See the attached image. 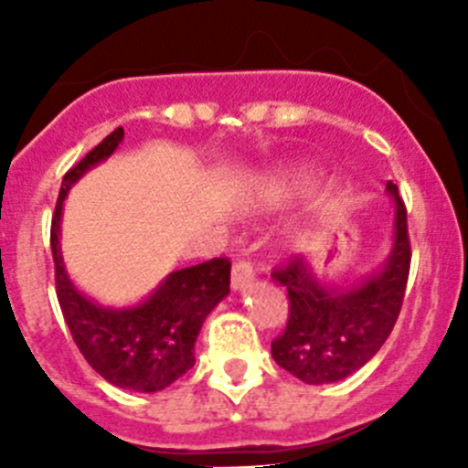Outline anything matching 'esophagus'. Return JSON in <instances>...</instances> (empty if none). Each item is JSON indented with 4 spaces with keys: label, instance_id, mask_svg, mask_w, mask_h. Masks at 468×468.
Here are the masks:
<instances>
[{
    "label": "esophagus",
    "instance_id": "34e87169",
    "mask_svg": "<svg viewBox=\"0 0 468 468\" xmlns=\"http://www.w3.org/2000/svg\"><path fill=\"white\" fill-rule=\"evenodd\" d=\"M251 281H253L251 262H247V261L235 262L233 273H230V285H233V290H244L247 285H251Z\"/></svg>",
    "mask_w": 468,
    "mask_h": 468
}]
</instances>
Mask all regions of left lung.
I'll use <instances>...</instances> for the list:
<instances>
[{
	"label": "left lung",
	"mask_w": 468,
	"mask_h": 468,
	"mask_svg": "<svg viewBox=\"0 0 468 468\" xmlns=\"http://www.w3.org/2000/svg\"><path fill=\"white\" fill-rule=\"evenodd\" d=\"M394 199V244L380 271L357 285L325 287L305 258H287L271 278L287 290L290 317L271 342L278 367L308 385L337 382L365 367L389 337L410 276L408 210L399 187L387 181Z\"/></svg>",
	"instance_id": "left-lung-1"
}]
</instances>
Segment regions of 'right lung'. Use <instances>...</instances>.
Segmentation results:
<instances>
[{"label": "right lung", "instance_id": "obj_1", "mask_svg": "<svg viewBox=\"0 0 468 468\" xmlns=\"http://www.w3.org/2000/svg\"><path fill=\"white\" fill-rule=\"evenodd\" d=\"M124 138L115 129L88 151L63 176L54 217L51 256L56 267V296L74 344L88 365L111 385L131 391H160L195 367V344L210 310L230 292L229 258L172 271L154 294L133 308H103L74 287L60 253V215L69 187L90 167L106 160Z\"/></svg>", "mask_w": 468, "mask_h": 468}]
</instances>
